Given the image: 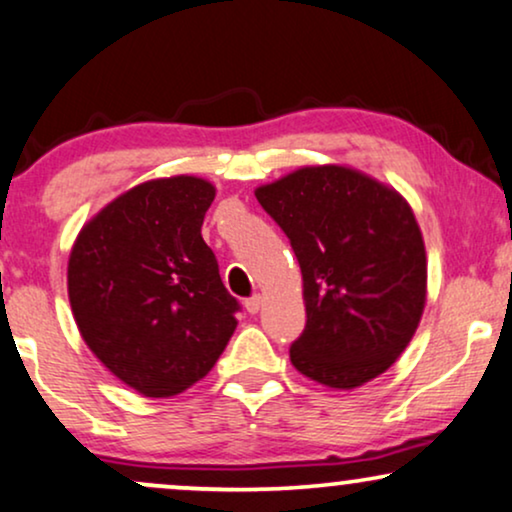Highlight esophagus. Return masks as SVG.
<instances>
[{
  "instance_id": "obj_1",
  "label": "esophagus",
  "mask_w": 512,
  "mask_h": 512,
  "mask_svg": "<svg viewBox=\"0 0 512 512\" xmlns=\"http://www.w3.org/2000/svg\"><path fill=\"white\" fill-rule=\"evenodd\" d=\"M244 306H246V311H249L251 315H256L258 311H261V306H263V299L258 294H254V296H249V299L244 301Z\"/></svg>"
}]
</instances>
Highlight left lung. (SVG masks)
<instances>
[{"label":"left lung","instance_id":"8db88e82","mask_svg":"<svg viewBox=\"0 0 512 512\" xmlns=\"http://www.w3.org/2000/svg\"><path fill=\"white\" fill-rule=\"evenodd\" d=\"M304 277L306 327L289 349L308 380L356 389L389 370L427 299L425 242L396 189L346 166H306L256 189Z\"/></svg>","mask_w":512,"mask_h":512}]
</instances>
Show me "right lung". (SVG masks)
I'll list each match as a JSON object with an SVG mask.
<instances>
[{
  "label": "right lung",
  "instance_id": "obj_1",
  "mask_svg": "<svg viewBox=\"0 0 512 512\" xmlns=\"http://www.w3.org/2000/svg\"><path fill=\"white\" fill-rule=\"evenodd\" d=\"M216 187L149 180L94 216L68 258V299L94 356L144 396H173L216 365L237 299L201 237Z\"/></svg>",
  "mask_w": 512,
  "mask_h": 512
}]
</instances>
